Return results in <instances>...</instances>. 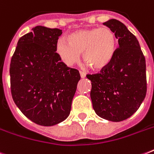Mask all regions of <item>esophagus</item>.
Masks as SVG:
<instances>
[{"label": "esophagus", "mask_w": 154, "mask_h": 154, "mask_svg": "<svg viewBox=\"0 0 154 154\" xmlns=\"http://www.w3.org/2000/svg\"><path fill=\"white\" fill-rule=\"evenodd\" d=\"M80 75H81V77H82V78H85V76H86V73L85 72H83V71H80Z\"/></svg>", "instance_id": "obj_1"}]
</instances>
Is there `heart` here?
<instances>
[{"label": "heart", "instance_id": "b5f03b06", "mask_svg": "<svg viewBox=\"0 0 154 154\" xmlns=\"http://www.w3.org/2000/svg\"><path fill=\"white\" fill-rule=\"evenodd\" d=\"M68 41L60 39L57 44V53L63 62L72 65L83 59L93 69L100 70L112 60L117 48V38L109 28L82 29L71 33Z\"/></svg>", "mask_w": 154, "mask_h": 154}]
</instances>
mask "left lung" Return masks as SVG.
<instances>
[{"instance_id":"1","label":"left lung","mask_w":154,"mask_h":154,"mask_svg":"<svg viewBox=\"0 0 154 154\" xmlns=\"http://www.w3.org/2000/svg\"><path fill=\"white\" fill-rule=\"evenodd\" d=\"M103 25L118 39L111 62L91 81L93 107L97 114L111 122H122L138 109L147 91L146 58L137 37L119 20L111 19Z\"/></svg>"}]
</instances>
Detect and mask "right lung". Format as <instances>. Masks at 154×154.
I'll return each mask as SVG.
<instances>
[{
    "label": "right lung",
    "instance_id": "1",
    "mask_svg": "<svg viewBox=\"0 0 154 154\" xmlns=\"http://www.w3.org/2000/svg\"><path fill=\"white\" fill-rule=\"evenodd\" d=\"M32 31L19 39L11 59V94L25 117L51 126L69 115L81 76L56 53L62 30L39 25Z\"/></svg>",
    "mask_w": 154,
    "mask_h": 154
}]
</instances>
